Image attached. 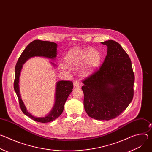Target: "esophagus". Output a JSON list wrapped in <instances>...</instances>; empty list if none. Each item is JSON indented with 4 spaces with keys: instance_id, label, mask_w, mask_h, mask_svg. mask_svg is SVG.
<instances>
[{
    "instance_id": "34e87169",
    "label": "esophagus",
    "mask_w": 152,
    "mask_h": 152,
    "mask_svg": "<svg viewBox=\"0 0 152 152\" xmlns=\"http://www.w3.org/2000/svg\"><path fill=\"white\" fill-rule=\"evenodd\" d=\"M73 85H74V87H75V88H79V86H80L79 82H77V81H75V82H73Z\"/></svg>"
}]
</instances>
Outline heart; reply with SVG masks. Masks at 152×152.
<instances>
[{
    "instance_id": "b5f03b06",
    "label": "heart",
    "mask_w": 152,
    "mask_h": 152,
    "mask_svg": "<svg viewBox=\"0 0 152 152\" xmlns=\"http://www.w3.org/2000/svg\"><path fill=\"white\" fill-rule=\"evenodd\" d=\"M101 58L100 52L96 49L82 50L74 48L66 55L65 62L69 68L77 69L80 67L79 72L82 75H88L98 67ZM62 67L66 68L64 65Z\"/></svg>"
}]
</instances>
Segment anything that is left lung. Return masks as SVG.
Returning <instances> with one entry per match:
<instances>
[{"instance_id": "left-lung-1", "label": "left lung", "mask_w": 152, "mask_h": 152, "mask_svg": "<svg viewBox=\"0 0 152 152\" xmlns=\"http://www.w3.org/2000/svg\"><path fill=\"white\" fill-rule=\"evenodd\" d=\"M107 47L102 66L83 80V104L89 117L110 120L119 116L134 97L132 63L121 45L114 40L101 42Z\"/></svg>"}]
</instances>
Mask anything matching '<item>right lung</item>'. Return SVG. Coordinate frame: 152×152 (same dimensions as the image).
I'll list each match as a JSON object with an SVG mask.
<instances>
[{"label":"right lung","instance_id":"add662e5","mask_svg":"<svg viewBox=\"0 0 152 152\" xmlns=\"http://www.w3.org/2000/svg\"><path fill=\"white\" fill-rule=\"evenodd\" d=\"M57 44L50 41L36 39L31 42L27 46L25 49L19 57L15 68V79L14 88L17 96L20 107L22 112L28 117L35 121L40 123H48L56 119L63 112L65 103L69 96L72 92L73 84L72 81L60 80L56 83L55 91V104L50 113L43 117L33 116L26 110V106L21 99L19 91V77L23 65L31 58L35 56L45 57L50 59H55L57 54ZM54 66L55 65L51 62Z\"/></svg>","mask_w":152,"mask_h":152}]
</instances>
